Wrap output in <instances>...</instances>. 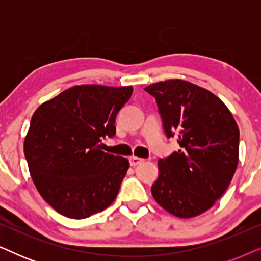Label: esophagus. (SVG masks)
Here are the masks:
<instances>
[{"label":"esophagus","instance_id":"esophagus-1","mask_svg":"<svg viewBox=\"0 0 261 261\" xmlns=\"http://www.w3.org/2000/svg\"><path fill=\"white\" fill-rule=\"evenodd\" d=\"M142 162H144V159H141V158H138V156H130L129 158V164H130V166H137V165H139V164H141Z\"/></svg>","mask_w":261,"mask_h":261}]
</instances>
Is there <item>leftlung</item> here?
<instances>
[{
	"label": "left lung",
	"instance_id": "left-lung-1",
	"mask_svg": "<svg viewBox=\"0 0 261 261\" xmlns=\"http://www.w3.org/2000/svg\"><path fill=\"white\" fill-rule=\"evenodd\" d=\"M145 90L155 98L166 137H177L180 146L158 160L153 197L174 216H197L224 194L237 171L238 124L217 96L190 82L169 80Z\"/></svg>",
	"mask_w": 261,
	"mask_h": 261
}]
</instances>
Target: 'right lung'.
I'll return each instance as SVG.
<instances>
[{
  "label": "right lung",
  "mask_w": 261,
  "mask_h": 261,
  "mask_svg": "<svg viewBox=\"0 0 261 261\" xmlns=\"http://www.w3.org/2000/svg\"><path fill=\"white\" fill-rule=\"evenodd\" d=\"M132 87L85 84L42 103L32 116L23 152L35 188L56 212L85 219L112 204L129 162L103 152Z\"/></svg>",
  "instance_id": "obj_1"
}]
</instances>
